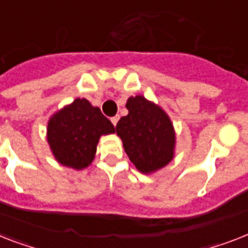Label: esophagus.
Wrapping results in <instances>:
<instances>
[{"mask_svg": "<svg viewBox=\"0 0 248 248\" xmlns=\"http://www.w3.org/2000/svg\"><path fill=\"white\" fill-rule=\"evenodd\" d=\"M118 120H119V116L116 115V116H112L111 118V123L114 124V126L116 125V123H118Z\"/></svg>", "mask_w": 248, "mask_h": 248, "instance_id": "1", "label": "esophagus"}]
</instances>
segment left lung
I'll return each mask as SVG.
<instances>
[{
  "label": "left lung",
  "instance_id": "8db88e82",
  "mask_svg": "<svg viewBox=\"0 0 248 248\" xmlns=\"http://www.w3.org/2000/svg\"><path fill=\"white\" fill-rule=\"evenodd\" d=\"M128 115L116 124L129 159L143 173L155 172L173 158L175 132L165 111L143 96L129 97Z\"/></svg>",
  "mask_w": 248,
  "mask_h": 248
}]
</instances>
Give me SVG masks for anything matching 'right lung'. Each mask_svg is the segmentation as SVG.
<instances>
[{
    "mask_svg": "<svg viewBox=\"0 0 248 248\" xmlns=\"http://www.w3.org/2000/svg\"><path fill=\"white\" fill-rule=\"evenodd\" d=\"M114 132V125L99 108L86 99H76L50 118L48 142L59 163L82 170L95 157L100 137Z\"/></svg>",
    "mask_w": 248,
    "mask_h": 248,
    "instance_id": "obj_1",
    "label": "right lung"
}]
</instances>
